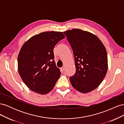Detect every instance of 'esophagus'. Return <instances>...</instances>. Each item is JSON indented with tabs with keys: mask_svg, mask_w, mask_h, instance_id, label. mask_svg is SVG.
Instances as JSON below:
<instances>
[{
	"mask_svg": "<svg viewBox=\"0 0 124 124\" xmlns=\"http://www.w3.org/2000/svg\"><path fill=\"white\" fill-rule=\"evenodd\" d=\"M61 70H62V72H63V71H65V68H64V67H62V68H61Z\"/></svg>",
	"mask_w": 124,
	"mask_h": 124,
	"instance_id": "1",
	"label": "esophagus"
}]
</instances>
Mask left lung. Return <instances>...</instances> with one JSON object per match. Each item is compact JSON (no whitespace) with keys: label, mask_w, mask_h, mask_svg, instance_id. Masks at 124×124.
Returning a JSON list of instances; mask_svg holds the SVG:
<instances>
[{"label":"left lung","mask_w":124,"mask_h":124,"mask_svg":"<svg viewBox=\"0 0 124 124\" xmlns=\"http://www.w3.org/2000/svg\"><path fill=\"white\" fill-rule=\"evenodd\" d=\"M73 50L76 73L69 79L74 88L82 93L96 89L108 70L107 51L102 42L93 33L79 29L65 32Z\"/></svg>","instance_id":"1"}]
</instances>
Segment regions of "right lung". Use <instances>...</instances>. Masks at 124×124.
Masks as SVG:
<instances>
[{"mask_svg":"<svg viewBox=\"0 0 124 124\" xmlns=\"http://www.w3.org/2000/svg\"><path fill=\"white\" fill-rule=\"evenodd\" d=\"M65 37L62 32H43L22 46L17 58L18 73L33 92L44 95L54 87L61 72L55 65L54 47Z\"/></svg>","mask_w":124,"mask_h":124,"instance_id":"add662e5","label":"right lung"}]
</instances>
